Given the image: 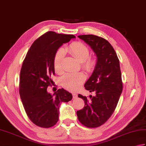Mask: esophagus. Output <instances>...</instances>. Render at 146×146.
Here are the masks:
<instances>
[{
  "label": "esophagus",
  "instance_id": "34e87169",
  "mask_svg": "<svg viewBox=\"0 0 146 146\" xmlns=\"http://www.w3.org/2000/svg\"><path fill=\"white\" fill-rule=\"evenodd\" d=\"M72 96H73V98H76L78 97V95H77V93H72Z\"/></svg>",
  "mask_w": 146,
  "mask_h": 146
}]
</instances>
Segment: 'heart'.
I'll return each instance as SVG.
<instances>
[{"label": "heart", "instance_id": "heart-1", "mask_svg": "<svg viewBox=\"0 0 146 146\" xmlns=\"http://www.w3.org/2000/svg\"><path fill=\"white\" fill-rule=\"evenodd\" d=\"M65 51L82 62L84 69L91 70L95 65L94 60L89 57L90 51L87 46L80 42H74L65 48ZM64 56V51L60 49L56 52L54 58V68L57 73L62 72V62ZM85 80V76L81 72L67 73L62 76L60 83L64 88L74 91L78 88Z\"/></svg>", "mask_w": 146, "mask_h": 146}]
</instances>
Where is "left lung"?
Masks as SVG:
<instances>
[{
  "mask_svg": "<svg viewBox=\"0 0 146 146\" xmlns=\"http://www.w3.org/2000/svg\"><path fill=\"white\" fill-rule=\"evenodd\" d=\"M78 37L88 44L94 52L97 62L94 70L84 84L85 89L95 96L78 95L84 101L83 109L77 111L79 121L88 128L102 125L111 116L123 90L119 59L108 41L95 35H81Z\"/></svg>",
  "mask_w": 146,
  "mask_h": 146,
  "instance_id": "obj_1",
  "label": "left lung"
}]
</instances>
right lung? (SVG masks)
<instances>
[{
	"mask_svg": "<svg viewBox=\"0 0 146 146\" xmlns=\"http://www.w3.org/2000/svg\"><path fill=\"white\" fill-rule=\"evenodd\" d=\"M76 37L49 31L35 40L22 64L20 76V92L27 114L32 121L42 128H50L58 121L62 102L72 99V95L64 88L53 95L47 88L53 81L54 58L58 49Z\"/></svg>",
	"mask_w": 146,
	"mask_h": 146,
	"instance_id": "add662e5",
	"label": "right lung"
}]
</instances>
